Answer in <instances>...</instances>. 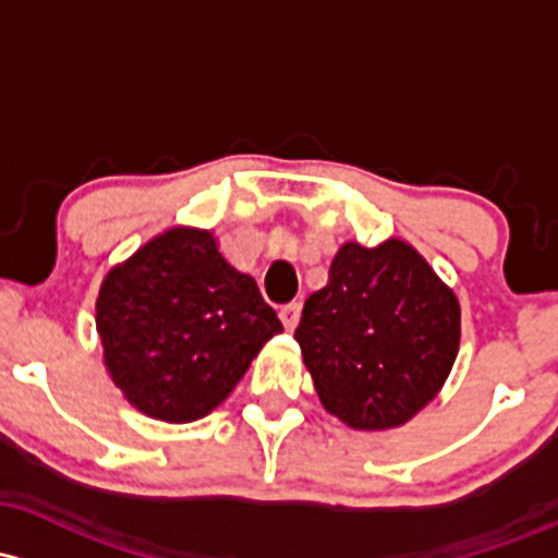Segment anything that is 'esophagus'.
<instances>
[{"mask_svg":"<svg viewBox=\"0 0 558 558\" xmlns=\"http://www.w3.org/2000/svg\"><path fill=\"white\" fill-rule=\"evenodd\" d=\"M299 317H302V304H286V307H280V320H283L289 333L299 326Z\"/></svg>","mask_w":558,"mask_h":558,"instance_id":"esophagus-1","label":"esophagus"}]
</instances>
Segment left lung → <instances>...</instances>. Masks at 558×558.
Listing matches in <instances>:
<instances>
[{
	"instance_id": "8db88e82",
	"label": "left lung",
	"mask_w": 558,
	"mask_h": 558,
	"mask_svg": "<svg viewBox=\"0 0 558 558\" xmlns=\"http://www.w3.org/2000/svg\"><path fill=\"white\" fill-rule=\"evenodd\" d=\"M293 339L330 415L357 432L408 424L448 381L461 344V304L400 238L347 241L328 286L304 302Z\"/></svg>"
}]
</instances>
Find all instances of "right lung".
Instances as JSON below:
<instances>
[{
    "label": "right lung",
    "mask_w": 558,
    "mask_h": 558,
    "mask_svg": "<svg viewBox=\"0 0 558 558\" xmlns=\"http://www.w3.org/2000/svg\"><path fill=\"white\" fill-rule=\"evenodd\" d=\"M102 363L148 418L190 424L222 405L278 336L256 280L238 272L211 230L177 225L102 278L95 304Z\"/></svg>",
    "instance_id": "obj_1"
}]
</instances>
